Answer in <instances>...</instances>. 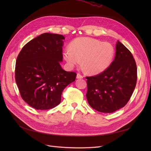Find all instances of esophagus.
<instances>
[{"label": "esophagus", "instance_id": "esophagus-1", "mask_svg": "<svg viewBox=\"0 0 151 151\" xmlns=\"http://www.w3.org/2000/svg\"><path fill=\"white\" fill-rule=\"evenodd\" d=\"M77 79H83V76L81 75L80 74H77V77H76Z\"/></svg>", "mask_w": 151, "mask_h": 151}]
</instances>
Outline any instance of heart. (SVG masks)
<instances>
[{
	"label": "heart",
	"instance_id": "b5f03b06",
	"mask_svg": "<svg viewBox=\"0 0 151 151\" xmlns=\"http://www.w3.org/2000/svg\"><path fill=\"white\" fill-rule=\"evenodd\" d=\"M114 57V49L108 42L86 37L75 39L70 49L65 50L63 57L70 67L79 65L87 74H98L111 64Z\"/></svg>",
	"mask_w": 151,
	"mask_h": 151
}]
</instances>
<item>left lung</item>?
<instances>
[{
	"mask_svg": "<svg viewBox=\"0 0 151 151\" xmlns=\"http://www.w3.org/2000/svg\"><path fill=\"white\" fill-rule=\"evenodd\" d=\"M86 79V98L90 106L101 113L116 111L125 106L135 88L137 70L134 57L118 41L111 65L101 74Z\"/></svg>",
	"mask_w": 151,
	"mask_h": 151,
	"instance_id": "left-lung-1",
	"label": "left lung"
}]
</instances>
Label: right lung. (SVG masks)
Returning a JSON list of instances; mask_svg holds the SVG:
<instances>
[{
  "label": "right lung",
  "instance_id": "right-lung-1",
  "mask_svg": "<svg viewBox=\"0 0 151 151\" xmlns=\"http://www.w3.org/2000/svg\"><path fill=\"white\" fill-rule=\"evenodd\" d=\"M64 36L43 33L26 43L18 55L15 79L21 96L36 109L60 104L63 89L76 80V73L61 67Z\"/></svg>",
  "mask_w": 151,
  "mask_h": 151
}]
</instances>
